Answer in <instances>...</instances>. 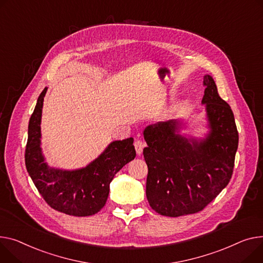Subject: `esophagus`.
<instances>
[{
    "label": "esophagus",
    "instance_id": "1",
    "mask_svg": "<svg viewBox=\"0 0 263 263\" xmlns=\"http://www.w3.org/2000/svg\"><path fill=\"white\" fill-rule=\"evenodd\" d=\"M145 146H146L145 143L143 141H141V139H136V141L134 142V147H135V150H136L137 154H142L143 149H144Z\"/></svg>",
    "mask_w": 263,
    "mask_h": 263
}]
</instances>
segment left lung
<instances>
[{
    "label": "left lung",
    "mask_w": 263,
    "mask_h": 263,
    "mask_svg": "<svg viewBox=\"0 0 263 263\" xmlns=\"http://www.w3.org/2000/svg\"><path fill=\"white\" fill-rule=\"evenodd\" d=\"M203 103H206L211 133L203 142L176 134L177 120L149 126L144 131L148 147L146 196L157 214L179 217L196 214L217 198L230 183L239 134L231 107L223 100L214 79L206 75Z\"/></svg>",
    "instance_id": "8db88e82"
}]
</instances>
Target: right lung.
<instances>
[{"mask_svg":"<svg viewBox=\"0 0 263 263\" xmlns=\"http://www.w3.org/2000/svg\"><path fill=\"white\" fill-rule=\"evenodd\" d=\"M40 94L30 116L25 148V165L44 201L55 211L76 217L97 214L107 202L115 174L136 155L133 138L109 145L98 159L85 168L62 171L49 168L41 154L40 124L45 93Z\"/></svg>","mask_w":263,"mask_h":263,"instance_id":"1","label":"right lung"}]
</instances>
